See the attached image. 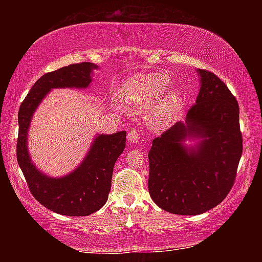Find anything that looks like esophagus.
<instances>
[{
    "mask_svg": "<svg viewBox=\"0 0 262 262\" xmlns=\"http://www.w3.org/2000/svg\"><path fill=\"white\" fill-rule=\"evenodd\" d=\"M127 139H128V142L132 143V144H135V143H138V142L142 141V139H143V135L141 134V132L134 130V131L128 132Z\"/></svg>",
    "mask_w": 262,
    "mask_h": 262,
    "instance_id": "34e87169",
    "label": "esophagus"
}]
</instances>
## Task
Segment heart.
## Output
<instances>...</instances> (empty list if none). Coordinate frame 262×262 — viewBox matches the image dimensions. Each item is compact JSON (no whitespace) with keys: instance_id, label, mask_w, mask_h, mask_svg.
Instances as JSON below:
<instances>
[{"instance_id":"obj_1","label":"heart","mask_w":262,"mask_h":262,"mask_svg":"<svg viewBox=\"0 0 262 262\" xmlns=\"http://www.w3.org/2000/svg\"><path fill=\"white\" fill-rule=\"evenodd\" d=\"M168 84H169V77L162 73L135 76L125 84L124 99L132 105H146L162 94ZM179 100H180L179 92L171 89L163 98L161 106L164 111H169L178 105Z\"/></svg>"}]
</instances>
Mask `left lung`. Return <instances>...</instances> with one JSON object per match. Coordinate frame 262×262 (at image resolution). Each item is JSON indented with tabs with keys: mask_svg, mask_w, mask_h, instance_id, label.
<instances>
[{
	"mask_svg": "<svg viewBox=\"0 0 262 262\" xmlns=\"http://www.w3.org/2000/svg\"><path fill=\"white\" fill-rule=\"evenodd\" d=\"M200 89L186 116L152 141L149 193L170 213L195 216L221 204L230 192L242 155L237 100L220 77L198 69ZM186 139L196 140L185 146Z\"/></svg>",
	"mask_w": 262,
	"mask_h": 262,
	"instance_id": "1",
	"label": "left lung"
}]
</instances>
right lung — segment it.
Listing matches in <instances>:
<instances>
[{
  "instance_id": "obj_1",
  "label": "right lung",
  "mask_w": 262,
  "mask_h": 262,
  "mask_svg": "<svg viewBox=\"0 0 262 262\" xmlns=\"http://www.w3.org/2000/svg\"><path fill=\"white\" fill-rule=\"evenodd\" d=\"M94 69L98 66L83 62L42 75L25 98L17 114L16 157L28 188L42 206L64 216H88L105 205L113 167L125 149L126 132L96 136L80 166L62 178L49 177L34 166L27 149V132L32 116L51 89L87 88Z\"/></svg>"
}]
</instances>
